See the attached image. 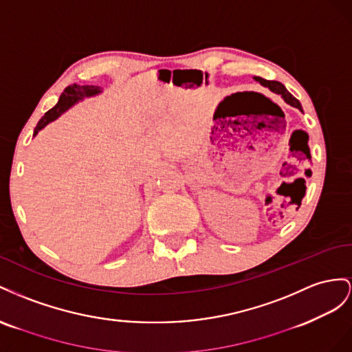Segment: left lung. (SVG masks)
<instances>
[{
    "label": "left lung",
    "instance_id": "1",
    "mask_svg": "<svg viewBox=\"0 0 352 352\" xmlns=\"http://www.w3.org/2000/svg\"><path fill=\"white\" fill-rule=\"evenodd\" d=\"M255 81H258L261 85L268 87L273 93H277V94L282 96V97L285 98V102L289 103L290 106H294V107H296V109H299V110H302V106H300L299 100H296L292 94H290V93L287 91V89H286V87H285L282 82H278V81H268V79H264V78H261V76H255Z\"/></svg>",
    "mask_w": 352,
    "mask_h": 352
}]
</instances>
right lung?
<instances>
[{
	"label": "right lung",
	"instance_id": "right-lung-1",
	"mask_svg": "<svg viewBox=\"0 0 352 352\" xmlns=\"http://www.w3.org/2000/svg\"><path fill=\"white\" fill-rule=\"evenodd\" d=\"M102 89H100V87H96V85H69L65 91L62 93V96H60L57 104L50 109L48 112L39 119L38 125L35 126V131H34V135L38 134V131H41V129L48 125L50 122H53L54 119H57L60 115L65 113L66 110L74 106L76 102H79V100H82L84 97H91V96H96L98 94Z\"/></svg>",
	"mask_w": 352,
	"mask_h": 352
}]
</instances>
